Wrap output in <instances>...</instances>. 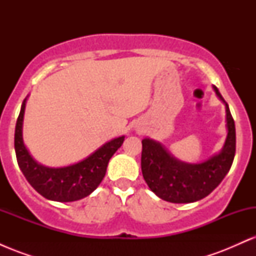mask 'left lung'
Listing matches in <instances>:
<instances>
[{"label":"left lung","instance_id":"left-lung-1","mask_svg":"<svg viewBox=\"0 0 256 256\" xmlns=\"http://www.w3.org/2000/svg\"><path fill=\"white\" fill-rule=\"evenodd\" d=\"M220 101L225 104L226 136L218 154L198 164H188L176 158L161 143L150 138L142 140L143 178L160 198L172 204H190L206 198L216 189L230 171L236 152V128L228 106L213 85Z\"/></svg>","mask_w":256,"mask_h":256}]
</instances>
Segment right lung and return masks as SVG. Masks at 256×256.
<instances>
[{"mask_svg": "<svg viewBox=\"0 0 256 256\" xmlns=\"http://www.w3.org/2000/svg\"><path fill=\"white\" fill-rule=\"evenodd\" d=\"M28 98L22 104L14 134L18 165L31 186L43 198L58 202L78 201L89 196L104 179L108 162L122 146L125 136L104 143L84 160L64 167H48L31 156L22 140V122Z\"/></svg>", "mask_w": 256, "mask_h": 256, "instance_id": "1", "label": "right lung"}]
</instances>
